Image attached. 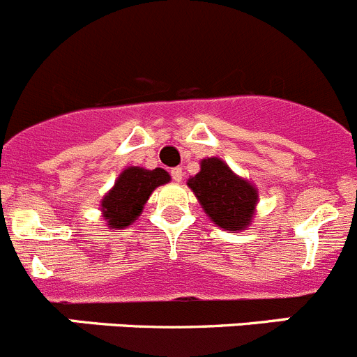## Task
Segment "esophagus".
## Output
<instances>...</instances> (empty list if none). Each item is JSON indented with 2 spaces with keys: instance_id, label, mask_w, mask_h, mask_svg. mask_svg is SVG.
<instances>
[{
  "instance_id": "1",
  "label": "esophagus",
  "mask_w": 357,
  "mask_h": 357,
  "mask_svg": "<svg viewBox=\"0 0 357 357\" xmlns=\"http://www.w3.org/2000/svg\"><path fill=\"white\" fill-rule=\"evenodd\" d=\"M171 176H172V179H174L176 183H179L183 179V171L179 167H176V169H172L171 171Z\"/></svg>"
}]
</instances>
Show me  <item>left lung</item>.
<instances>
[{
	"mask_svg": "<svg viewBox=\"0 0 357 357\" xmlns=\"http://www.w3.org/2000/svg\"><path fill=\"white\" fill-rule=\"evenodd\" d=\"M188 186L206 215L225 231H245L254 218L257 188L231 171L224 160L204 158L201 171L188 179Z\"/></svg>",
	"mask_w": 357,
	"mask_h": 357,
	"instance_id": "1",
	"label": "left lung"
}]
</instances>
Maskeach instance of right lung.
Here are the masks:
<instances>
[{"label": "right lung", "mask_w": 357, "mask_h": 357, "mask_svg": "<svg viewBox=\"0 0 357 357\" xmlns=\"http://www.w3.org/2000/svg\"><path fill=\"white\" fill-rule=\"evenodd\" d=\"M171 181L167 171L156 167L153 171L142 167H128L119 174L114 186L102 199V216L111 229H125L132 225L153 190Z\"/></svg>", "instance_id": "right-lung-1"}]
</instances>
